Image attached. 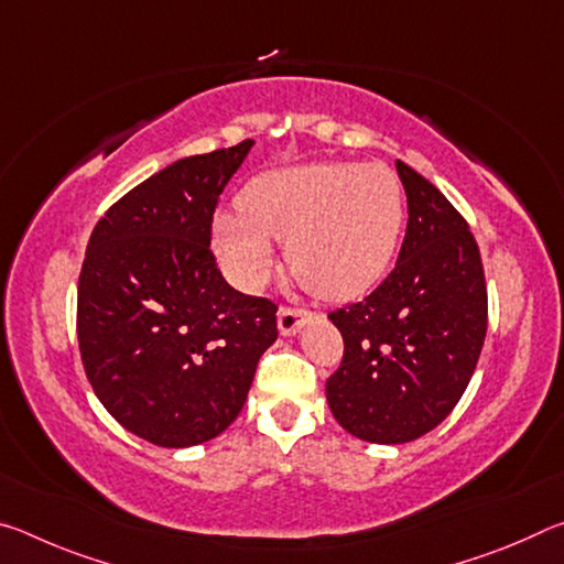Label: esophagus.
Returning a JSON list of instances; mask_svg holds the SVG:
<instances>
[{
	"label": "esophagus",
	"instance_id": "obj_1",
	"mask_svg": "<svg viewBox=\"0 0 564 564\" xmlns=\"http://www.w3.org/2000/svg\"><path fill=\"white\" fill-rule=\"evenodd\" d=\"M311 318H313L311 311L295 308V305H283L279 311V330L283 336H293V333H299Z\"/></svg>",
	"mask_w": 564,
	"mask_h": 564
}]
</instances>
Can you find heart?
<instances>
[{
	"instance_id": "heart-1",
	"label": "heart",
	"mask_w": 564,
	"mask_h": 564,
	"mask_svg": "<svg viewBox=\"0 0 564 564\" xmlns=\"http://www.w3.org/2000/svg\"><path fill=\"white\" fill-rule=\"evenodd\" d=\"M238 212L214 221L218 251L238 281L261 283L273 241H289L291 271L305 289L350 299L378 283L393 261L405 196L383 164L321 161L248 181Z\"/></svg>"
}]
</instances>
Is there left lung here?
Segmentation results:
<instances>
[{"instance_id":"obj_1","label":"left lung","mask_w":564,"mask_h":564,"mask_svg":"<svg viewBox=\"0 0 564 564\" xmlns=\"http://www.w3.org/2000/svg\"><path fill=\"white\" fill-rule=\"evenodd\" d=\"M408 228L395 269L373 293L328 313L343 360L326 380L333 417L368 443L431 433L463 398L488 333L480 248L431 181L395 161Z\"/></svg>"}]
</instances>
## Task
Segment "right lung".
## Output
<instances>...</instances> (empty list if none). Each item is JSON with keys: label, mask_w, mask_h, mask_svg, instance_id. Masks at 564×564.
Wrapping results in <instances>:
<instances>
[{"label": "right lung", "mask_w": 564, "mask_h": 564, "mask_svg": "<svg viewBox=\"0 0 564 564\" xmlns=\"http://www.w3.org/2000/svg\"><path fill=\"white\" fill-rule=\"evenodd\" d=\"M251 147L178 159L133 186L99 218L84 256V370L111 417L159 447L221 435L279 338V305L231 289L212 251L218 196Z\"/></svg>", "instance_id": "add662e5"}]
</instances>
